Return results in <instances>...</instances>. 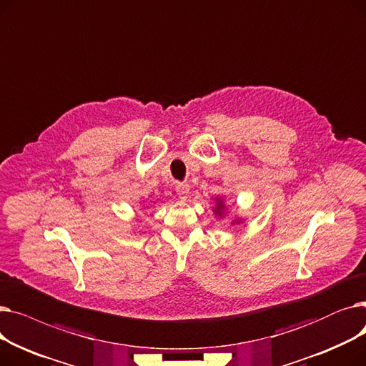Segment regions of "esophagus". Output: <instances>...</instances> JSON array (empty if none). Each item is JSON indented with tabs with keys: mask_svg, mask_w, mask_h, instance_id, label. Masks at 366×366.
<instances>
[{
	"mask_svg": "<svg viewBox=\"0 0 366 366\" xmlns=\"http://www.w3.org/2000/svg\"><path fill=\"white\" fill-rule=\"evenodd\" d=\"M177 194L181 200H187L188 196H189V185L182 182V184H178L177 185Z\"/></svg>",
	"mask_w": 366,
	"mask_h": 366,
	"instance_id": "34e87169",
	"label": "esophagus"
}]
</instances>
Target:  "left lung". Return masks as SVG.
Returning a JSON list of instances; mask_svg holds the SVG:
<instances>
[{
    "mask_svg": "<svg viewBox=\"0 0 366 366\" xmlns=\"http://www.w3.org/2000/svg\"><path fill=\"white\" fill-rule=\"evenodd\" d=\"M214 214L217 218H225L228 215V210H227V204H225V200L221 197V196H217L215 197V206H214ZM244 218L242 217H234L232 218V225L234 224H244Z\"/></svg>",
    "mask_w": 366,
    "mask_h": 366,
    "instance_id": "1",
    "label": "left lung"
}]
</instances>
